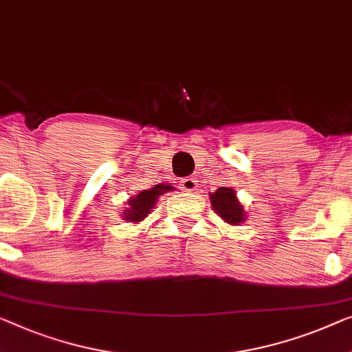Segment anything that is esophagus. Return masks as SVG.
I'll return each mask as SVG.
<instances>
[{
    "label": "esophagus",
    "instance_id": "1",
    "mask_svg": "<svg viewBox=\"0 0 352 352\" xmlns=\"http://www.w3.org/2000/svg\"><path fill=\"white\" fill-rule=\"evenodd\" d=\"M180 188H182L183 191H186V192H192V191H196V190H197V180H196V178H194V177L183 178Z\"/></svg>",
    "mask_w": 352,
    "mask_h": 352
}]
</instances>
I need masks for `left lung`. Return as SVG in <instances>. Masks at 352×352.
<instances>
[{"instance_id":"left-lung-1","label":"left lung","mask_w":352,"mask_h":352,"mask_svg":"<svg viewBox=\"0 0 352 352\" xmlns=\"http://www.w3.org/2000/svg\"><path fill=\"white\" fill-rule=\"evenodd\" d=\"M210 202H212L213 212L230 226H240V223L246 219L245 208L232 188H218L217 191L210 194Z\"/></svg>"}]
</instances>
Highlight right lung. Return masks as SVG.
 I'll return each instance as SVG.
<instances>
[{"mask_svg": "<svg viewBox=\"0 0 352 352\" xmlns=\"http://www.w3.org/2000/svg\"><path fill=\"white\" fill-rule=\"evenodd\" d=\"M174 190V186L169 185H156L155 188H150V190H144L139 194H135L134 197L128 199V207L123 210V219L128 223L138 224L145 219L148 214L153 212L156 207V202L162 192H167Z\"/></svg>", "mask_w": 352, "mask_h": 352, "instance_id": "right-lung-1", "label": "right lung"}]
</instances>
